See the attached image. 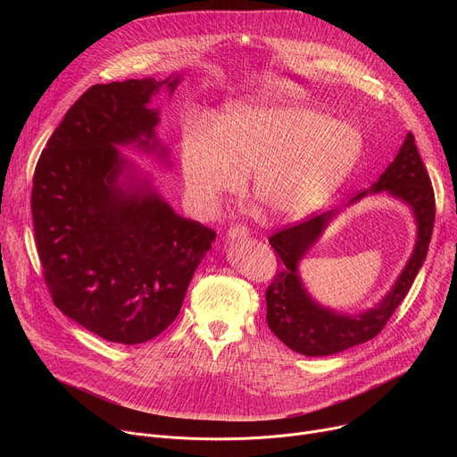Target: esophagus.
Here are the masks:
<instances>
[{"instance_id":"1","label":"esophagus","mask_w":457,"mask_h":457,"mask_svg":"<svg viewBox=\"0 0 457 457\" xmlns=\"http://www.w3.org/2000/svg\"><path fill=\"white\" fill-rule=\"evenodd\" d=\"M247 228H244V226H231L229 229H228V238H242V237H247Z\"/></svg>"}]
</instances>
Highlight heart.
<instances>
[{
  "label": "heart",
  "mask_w": 457,
  "mask_h": 457,
  "mask_svg": "<svg viewBox=\"0 0 457 457\" xmlns=\"http://www.w3.org/2000/svg\"><path fill=\"white\" fill-rule=\"evenodd\" d=\"M360 129L302 104L240 101L215 120V136L191 132L180 143L189 197L215 210L251 173V191L275 217L300 219L328 203L353 171Z\"/></svg>",
  "instance_id": "b5f03b06"
}]
</instances>
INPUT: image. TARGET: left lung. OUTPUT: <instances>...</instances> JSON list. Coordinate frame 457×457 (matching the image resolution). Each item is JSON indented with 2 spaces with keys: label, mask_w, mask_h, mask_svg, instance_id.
Instances as JSON below:
<instances>
[{
  "label": "left lung",
  "mask_w": 457,
  "mask_h": 457,
  "mask_svg": "<svg viewBox=\"0 0 457 457\" xmlns=\"http://www.w3.org/2000/svg\"><path fill=\"white\" fill-rule=\"evenodd\" d=\"M381 191H386L411 206L418 226V237L409 262L393 289L383 296L378 305L365 312L351 316L320 305L311 298L298 275L300 260L337 217V210L314 215L270 237V244L277 251L280 270L266 291V318L273 335L289 349L303 356H329L369 342L385 328L386 320L393 316L407 296L427 258L436 219L432 182L411 132L407 134L396 159L386 166L370 189L356 195L349 204L363 199L369 193Z\"/></svg>",
  "instance_id": "obj_1"
}]
</instances>
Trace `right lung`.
Returning a JSON list of instances; mask_svg holds the SVG:
<instances>
[{"mask_svg": "<svg viewBox=\"0 0 457 457\" xmlns=\"http://www.w3.org/2000/svg\"><path fill=\"white\" fill-rule=\"evenodd\" d=\"M180 76L90 87L62 117L32 180L37 254L55 307L90 333L136 345L177 318L217 233L177 215L117 146L168 150L152 96Z\"/></svg>", "mask_w": 457, "mask_h": 457, "instance_id": "1", "label": "right lung"}]
</instances>
